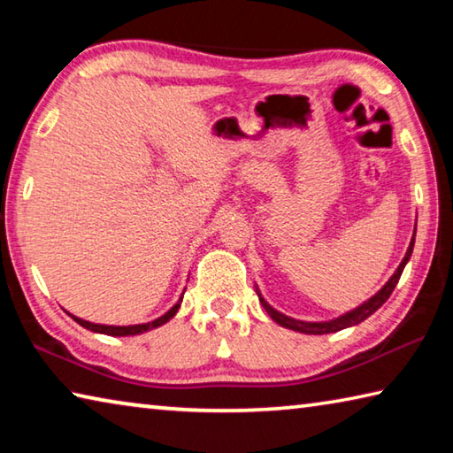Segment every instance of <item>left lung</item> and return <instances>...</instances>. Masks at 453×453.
<instances>
[{"mask_svg": "<svg viewBox=\"0 0 453 453\" xmlns=\"http://www.w3.org/2000/svg\"><path fill=\"white\" fill-rule=\"evenodd\" d=\"M413 242H416V232H413V240L410 242V248H408V251H405V257L402 259V264L397 265L395 273L392 275V278H389V281L378 291V294H375L373 297H370V300H367V302H364L362 305H359V308L351 310V311H348V313H343V316L335 318V319H332V321H300V319L288 318V316H283V313H280L278 310H273L272 305L264 300L259 291H257V297H259V302H262L264 310H265L267 313H270V318L275 321V324H280V326L288 327V329H294V332H300V334L321 335V334L340 332V329H346V327H349V326H357L359 321H364V319L370 318L375 310H380L381 305L386 303L388 297L392 296L394 288L397 286V281H400V278H402V272H403L405 264H408L410 257H411Z\"/></svg>", "mask_w": 453, "mask_h": 453, "instance_id": "obj_1", "label": "left lung"}]
</instances>
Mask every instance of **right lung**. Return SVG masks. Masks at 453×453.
<instances>
[{"mask_svg": "<svg viewBox=\"0 0 453 453\" xmlns=\"http://www.w3.org/2000/svg\"><path fill=\"white\" fill-rule=\"evenodd\" d=\"M180 303H181V300L173 305V308L167 311V313H164L162 318H157V319H153V321H148V324H137V326H102V324H91V321H86V319H81V318H75V316H70L78 321L80 326H83L86 329H91V332H97V334H105V335H137V334H143V332H150V329H153V327H159V326H164L165 321H170L175 313H178V310H180Z\"/></svg>", "mask_w": 453, "mask_h": 453, "instance_id": "right-lung-1", "label": "right lung"}]
</instances>
